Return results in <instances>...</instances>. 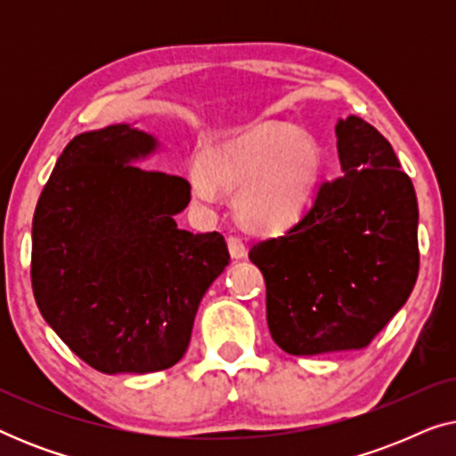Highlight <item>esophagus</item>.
I'll return each instance as SVG.
<instances>
[{
    "instance_id": "esophagus-1",
    "label": "esophagus",
    "mask_w": 456,
    "mask_h": 456,
    "mask_svg": "<svg viewBox=\"0 0 456 456\" xmlns=\"http://www.w3.org/2000/svg\"><path fill=\"white\" fill-rule=\"evenodd\" d=\"M228 251L232 259H242L247 255V247L239 236H228Z\"/></svg>"
}]
</instances>
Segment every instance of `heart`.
<instances>
[{"label":"heart","instance_id":"heart-1","mask_svg":"<svg viewBox=\"0 0 456 456\" xmlns=\"http://www.w3.org/2000/svg\"><path fill=\"white\" fill-rule=\"evenodd\" d=\"M323 153L314 134L284 122H257L205 149L189 180L209 201L234 192V214L253 232H282L303 216L320 184Z\"/></svg>","mask_w":456,"mask_h":456}]
</instances>
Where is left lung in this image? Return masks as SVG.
<instances>
[{
	"label": "left lung",
	"instance_id": "1",
	"mask_svg": "<svg viewBox=\"0 0 456 456\" xmlns=\"http://www.w3.org/2000/svg\"><path fill=\"white\" fill-rule=\"evenodd\" d=\"M336 139L342 176L289 232L248 251L265 278L270 334L289 354L367 346L419 272V209L395 149L357 116L338 120Z\"/></svg>",
	"mask_w": 456,
	"mask_h": 456
}]
</instances>
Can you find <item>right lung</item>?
<instances>
[{
	"instance_id": "1",
	"label": "right lung",
	"mask_w": 456,
	"mask_h": 456,
	"mask_svg": "<svg viewBox=\"0 0 456 456\" xmlns=\"http://www.w3.org/2000/svg\"><path fill=\"white\" fill-rule=\"evenodd\" d=\"M158 147L153 134L128 124L74 136L35 209L37 307L102 373L176 365L199 303L230 261L220 232L176 226L191 184L136 166Z\"/></svg>"
}]
</instances>
